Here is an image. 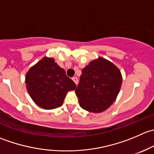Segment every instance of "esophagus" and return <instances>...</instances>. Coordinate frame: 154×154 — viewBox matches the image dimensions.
I'll list each match as a JSON object with an SVG mask.
<instances>
[{
  "instance_id": "34e87169",
  "label": "esophagus",
  "mask_w": 154,
  "mask_h": 154,
  "mask_svg": "<svg viewBox=\"0 0 154 154\" xmlns=\"http://www.w3.org/2000/svg\"><path fill=\"white\" fill-rule=\"evenodd\" d=\"M72 80H73V81L75 83V84H77V83H78V79H77V77H72Z\"/></svg>"
}]
</instances>
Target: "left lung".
<instances>
[{
	"mask_svg": "<svg viewBox=\"0 0 154 154\" xmlns=\"http://www.w3.org/2000/svg\"><path fill=\"white\" fill-rule=\"evenodd\" d=\"M122 83L119 69L102 57L89 63L82 70L75 92L80 106L90 112L107 109L116 100Z\"/></svg>",
	"mask_w": 154,
	"mask_h": 154,
	"instance_id": "left-lung-1",
	"label": "left lung"
}]
</instances>
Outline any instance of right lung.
<instances>
[{"label": "right lung", "mask_w": 154, "mask_h": 154, "mask_svg": "<svg viewBox=\"0 0 154 154\" xmlns=\"http://www.w3.org/2000/svg\"><path fill=\"white\" fill-rule=\"evenodd\" d=\"M25 83L32 100L45 109L61 106L68 91L77 87L67 77L66 71L48 57H44L29 68Z\"/></svg>", "instance_id": "1"}]
</instances>
